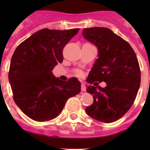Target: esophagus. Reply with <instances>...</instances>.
Returning <instances> with one entry per match:
<instances>
[{
  "label": "esophagus",
  "instance_id": "obj_1",
  "mask_svg": "<svg viewBox=\"0 0 150 150\" xmlns=\"http://www.w3.org/2000/svg\"><path fill=\"white\" fill-rule=\"evenodd\" d=\"M81 90L83 91H85L86 90V86H85V84L83 83H82L81 84Z\"/></svg>",
  "mask_w": 150,
  "mask_h": 150
}]
</instances>
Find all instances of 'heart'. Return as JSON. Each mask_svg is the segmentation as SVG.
<instances>
[{
    "label": "heart",
    "mask_w": 150,
    "mask_h": 150,
    "mask_svg": "<svg viewBox=\"0 0 150 150\" xmlns=\"http://www.w3.org/2000/svg\"><path fill=\"white\" fill-rule=\"evenodd\" d=\"M78 74H79V73H78Z\"/></svg>",
    "instance_id": "obj_1"
}]
</instances>
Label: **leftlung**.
<instances>
[{
	"label": "left lung",
	"instance_id": "obj_1",
	"mask_svg": "<svg viewBox=\"0 0 150 150\" xmlns=\"http://www.w3.org/2000/svg\"><path fill=\"white\" fill-rule=\"evenodd\" d=\"M83 38L98 49V59L86 81L105 82L102 88L87 86L94 102L86 108L92 119L104 123L120 120L131 108L140 85V71L137 56L129 43L110 29L93 27L83 30ZM97 85H95V83Z\"/></svg>",
	"mask_w": 150,
	"mask_h": 150
}]
</instances>
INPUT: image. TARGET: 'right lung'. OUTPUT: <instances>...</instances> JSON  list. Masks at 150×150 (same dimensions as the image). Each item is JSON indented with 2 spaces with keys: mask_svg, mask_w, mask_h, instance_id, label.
<instances>
[{
  "mask_svg": "<svg viewBox=\"0 0 150 150\" xmlns=\"http://www.w3.org/2000/svg\"><path fill=\"white\" fill-rule=\"evenodd\" d=\"M79 28H43L16 49L9 71L13 99L21 110L38 122L51 120L60 114L70 98L81 91L76 78L62 82L52 71L63 61L62 50Z\"/></svg>",
  "mask_w": 150,
  "mask_h": 150,
  "instance_id": "right-lung-1",
  "label": "right lung"
}]
</instances>
